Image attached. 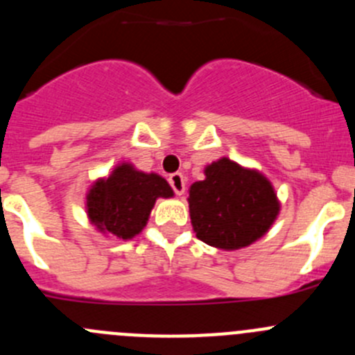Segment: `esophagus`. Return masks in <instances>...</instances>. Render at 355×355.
Masks as SVG:
<instances>
[{"instance_id":"1","label":"esophagus","mask_w":355,"mask_h":355,"mask_svg":"<svg viewBox=\"0 0 355 355\" xmlns=\"http://www.w3.org/2000/svg\"><path fill=\"white\" fill-rule=\"evenodd\" d=\"M168 182H170L171 189L175 191V194L177 196H182L185 192V177L182 173H171L170 178H168Z\"/></svg>"}]
</instances>
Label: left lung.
Instances as JSON below:
<instances>
[{
    "mask_svg": "<svg viewBox=\"0 0 355 355\" xmlns=\"http://www.w3.org/2000/svg\"><path fill=\"white\" fill-rule=\"evenodd\" d=\"M206 178L189 189L196 237L223 250H237L263 237L280 213V200L261 171L220 157L204 168Z\"/></svg>",
    "mask_w": 355,
    "mask_h": 355,
    "instance_id": "left-lung-1",
    "label": "left lung"
}]
</instances>
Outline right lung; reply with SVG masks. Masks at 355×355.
Listing matches in <instances>:
<instances>
[{"mask_svg": "<svg viewBox=\"0 0 355 355\" xmlns=\"http://www.w3.org/2000/svg\"><path fill=\"white\" fill-rule=\"evenodd\" d=\"M157 198H173V189L157 173H144L132 163L114 166L85 194L87 218L101 234L130 241L148 225Z\"/></svg>", "mask_w": 355, "mask_h": 355, "instance_id": "obj_1", "label": "right lung"}]
</instances>
